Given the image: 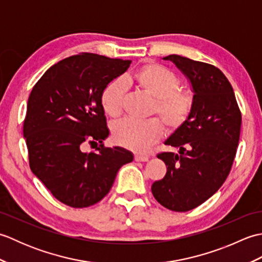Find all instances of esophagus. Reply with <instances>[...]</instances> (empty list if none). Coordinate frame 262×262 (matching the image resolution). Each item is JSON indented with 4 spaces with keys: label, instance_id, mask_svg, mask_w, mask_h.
I'll return each instance as SVG.
<instances>
[{
    "label": "esophagus",
    "instance_id": "obj_1",
    "mask_svg": "<svg viewBox=\"0 0 262 262\" xmlns=\"http://www.w3.org/2000/svg\"><path fill=\"white\" fill-rule=\"evenodd\" d=\"M134 159L135 161H137V162H146V161H148L147 155H142V154H135Z\"/></svg>",
    "mask_w": 262,
    "mask_h": 262
}]
</instances>
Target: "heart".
I'll return each instance as SVG.
<instances>
[{"instance_id":"heart-1","label":"heart","mask_w":262,"mask_h":262,"mask_svg":"<svg viewBox=\"0 0 262 262\" xmlns=\"http://www.w3.org/2000/svg\"><path fill=\"white\" fill-rule=\"evenodd\" d=\"M130 81L154 98L149 115L159 118L136 120L126 118L113 125V137L118 145L130 151L146 152L168 130H177L190 118L194 107L192 91L180 86V79L173 72L158 63H146L137 69ZM125 84L120 80L109 82L100 94V104L111 118L119 117L124 109ZM162 121L164 124L160 122Z\"/></svg>"}]
</instances>
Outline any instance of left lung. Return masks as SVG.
I'll list each match as a JSON object with an SVG mask.
<instances>
[{
    "instance_id": "1",
    "label": "left lung",
    "mask_w": 262,
    "mask_h": 262,
    "mask_svg": "<svg viewBox=\"0 0 262 262\" xmlns=\"http://www.w3.org/2000/svg\"><path fill=\"white\" fill-rule=\"evenodd\" d=\"M191 83L194 107L190 118L165 145L179 149L159 153L166 165L152 193L165 208L188 211L219 190L229 176L241 132V111L229 80L220 69L198 60L169 55Z\"/></svg>"
}]
</instances>
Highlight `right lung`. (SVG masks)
I'll list each match as a JSON object with an SVG mask.
<instances>
[{"label": "right lung", "instance_id": "obj_1", "mask_svg": "<svg viewBox=\"0 0 262 262\" xmlns=\"http://www.w3.org/2000/svg\"><path fill=\"white\" fill-rule=\"evenodd\" d=\"M132 60L83 53L49 68L32 88L24 121L29 165L53 196L71 207L100 202L117 172L134 159L127 149L105 147L109 135L100 104L103 88L125 73ZM100 143L98 152L81 151Z\"/></svg>", "mask_w": 262, "mask_h": 262}]
</instances>
